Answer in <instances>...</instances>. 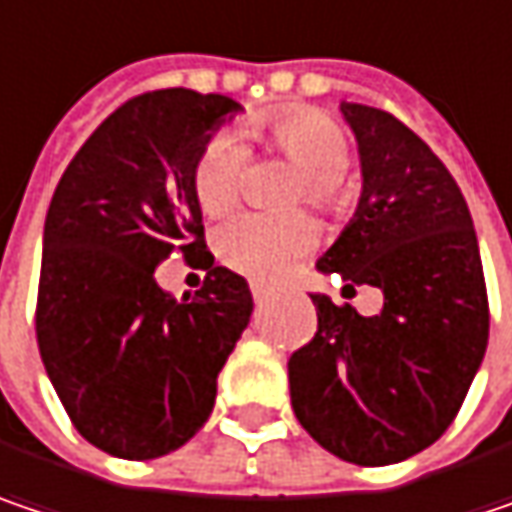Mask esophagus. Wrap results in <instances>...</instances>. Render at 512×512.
<instances>
[{
	"label": "esophagus",
	"instance_id": "1",
	"mask_svg": "<svg viewBox=\"0 0 512 512\" xmlns=\"http://www.w3.org/2000/svg\"><path fill=\"white\" fill-rule=\"evenodd\" d=\"M250 294H253V300H256V303H265V300L271 297V291H268L265 285H259V282H253V285H250Z\"/></svg>",
	"mask_w": 512,
	"mask_h": 512
}]
</instances>
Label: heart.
Here are the masks:
<instances>
[{
	"instance_id": "heart-1",
	"label": "heart",
	"mask_w": 512,
	"mask_h": 512,
	"mask_svg": "<svg viewBox=\"0 0 512 512\" xmlns=\"http://www.w3.org/2000/svg\"><path fill=\"white\" fill-rule=\"evenodd\" d=\"M265 142L297 165L300 183L291 201H309L326 212H344L355 201V183L347 177L349 136L332 116L311 107L276 110L262 125ZM244 145L236 136H215L195 163L192 189L206 215H221L238 198L244 171ZM317 241L314 221L303 212L256 215L238 212L218 233V256L253 279H276L288 274Z\"/></svg>"
}]
</instances>
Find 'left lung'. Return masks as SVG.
Listing matches in <instances>:
<instances>
[{"instance_id":"left-lung-1","label":"left lung","mask_w":512,"mask_h":512,"mask_svg":"<svg viewBox=\"0 0 512 512\" xmlns=\"http://www.w3.org/2000/svg\"><path fill=\"white\" fill-rule=\"evenodd\" d=\"M361 198L320 274L373 285L361 317L311 294L317 332L288 361L300 425L332 455L384 466L428 449L460 411L490 338L487 285L469 206L440 157L390 113L341 101Z\"/></svg>"}]
</instances>
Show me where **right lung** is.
<instances>
[{
    "label": "right lung",
    "instance_id": "1",
    "mask_svg": "<svg viewBox=\"0 0 512 512\" xmlns=\"http://www.w3.org/2000/svg\"><path fill=\"white\" fill-rule=\"evenodd\" d=\"M238 113L215 92H145L95 128L52 195L37 344L66 414L107 455L151 460L189 443L250 323L247 279L215 265L192 189L203 148ZM171 249L207 271L195 298L156 285Z\"/></svg>",
    "mask_w": 512,
    "mask_h": 512
}]
</instances>
